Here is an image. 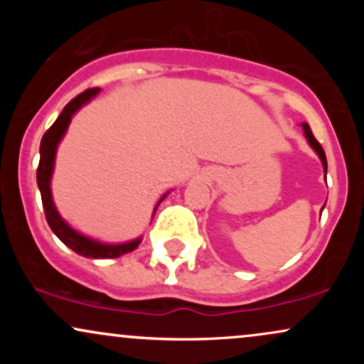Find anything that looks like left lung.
Listing matches in <instances>:
<instances>
[{
  "mask_svg": "<svg viewBox=\"0 0 364 364\" xmlns=\"http://www.w3.org/2000/svg\"><path fill=\"white\" fill-rule=\"evenodd\" d=\"M301 127H303L304 136H306L308 144H310V147H311L313 150H315V152H316V156L320 157V161H321V166H323V171H325V174H327V157H325V152H323V149H321V145L318 144V141H316L315 136H313V133H311L310 127H308V123H301ZM323 207H325V205H323Z\"/></svg>",
  "mask_w": 364,
  "mask_h": 364,
  "instance_id": "1",
  "label": "left lung"
}]
</instances>
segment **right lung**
I'll list each match as a JSON object with an SVG mask.
<instances>
[{"mask_svg":"<svg viewBox=\"0 0 364 364\" xmlns=\"http://www.w3.org/2000/svg\"><path fill=\"white\" fill-rule=\"evenodd\" d=\"M99 94V89H89L82 92L80 95L72 99L65 107H63L61 114L58 116V119L54 121L53 127L44 133L43 140H41V159H39V168H37V186L41 190V198H43V207L46 220H48L49 228L53 229V232L65 243L68 248H72L75 253L82 255L87 258H118L121 255L133 252L136 250V246L141 243V237L136 240L124 241V243H104V241L94 240V237L82 235L77 229H73L72 225L66 223L65 219L60 215L56 205H54L53 193H51V178L54 171V161H56V150L60 141L65 136L66 129H68L72 118L82 109L85 104H89L95 95ZM169 193V191H168ZM164 193L161 196V200L154 207V214H156L157 207L161 205L162 200L168 196ZM152 214V217H154Z\"/></svg>","mask_w":364,"mask_h":364,"instance_id":"1","label":"right lung"}]
</instances>
